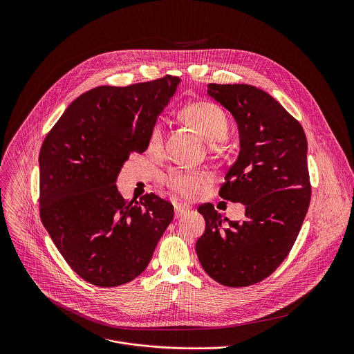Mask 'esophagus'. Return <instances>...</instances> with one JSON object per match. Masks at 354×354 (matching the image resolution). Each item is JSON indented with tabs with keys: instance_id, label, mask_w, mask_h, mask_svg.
<instances>
[{
	"instance_id": "esophagus-1",
	"label": "esophagus",
	"mask_w": 354,
	"mask_h": 354,
	"mask_svg": "<svg viewBox=\"0 0 354 354\" xmlns=\"http://www.w3.org/2000/svg\"><path fill=\"white\" fill-rule=\"evenodd\" d=\"M188 209H189V205H187V204H183V203L174 204V214L177 218L181 216L183 214H185Z\"/></svg>"
}]
</instances>
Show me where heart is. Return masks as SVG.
<instances>
[{"label": "heart", "mask_w": 354, "mask_h": 354, "mask_svg": "<svg viewBox=\"0 0 354 354\" xmlns=\"http://www.w3.org/2000/svg\"><path fill=\"white\" fill-rule=\"evenodd\" d=\"M181 118L189 124L205 142L216 145L223 142L230 131V124L223 109L212 102H194L187 104ZM165 129L160 122L152 125L149 135V151L160 153L163 150ZM211 181V176L204 170L171 169L163 176L165 185L184 199H196L202 195Z\"/></svg>", "instance_id": "1"}]
</instances>
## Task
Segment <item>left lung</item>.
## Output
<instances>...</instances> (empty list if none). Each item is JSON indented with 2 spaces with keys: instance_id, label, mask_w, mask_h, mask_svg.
<instances>
[{
  "instance_id": "obj_1",
  "label": "left lung",
  "mask_w": 354,
  "mask_h": 354,
  "mask_svg": "<svg viewBox=\"0 0 354 354\" xmlns=\"http://www.w3.org/2000/svg\"><path fill=\"white\" fill-rule=\"evenodd\" d=\"M207 93L239 125L240 153L219 196L245 204V219L229 221L211 203L202 204L205 230L196 253L214 281L244 288L270 277L300 233L310 202L306 136L301 124L260 88L211 83Z\"/></svg>"
}]
</instances>
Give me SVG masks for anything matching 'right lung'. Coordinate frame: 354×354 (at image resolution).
Returning a JSON list of instances; mask_svg holds the SVG:
<instances>
[{
	"instance_id": "add662e5",
	"label": "right lung",
	"mask_w": 354,
	"mask_h": 354,
	"mask_svg": "<svg viewBox=\"0 0 354 354\" xmlns=\"http://www.w3.org/2000/svg\"><path fill=\"white\" fill-rule=\"evenodd\" d=\"M178 77L101 86L72 102L39 152V214L57 250L86 282L113 288L139 277L173 219V204L128 201L115 180L131 153L147 150Z\"/></svg>"
}]
</instances>
